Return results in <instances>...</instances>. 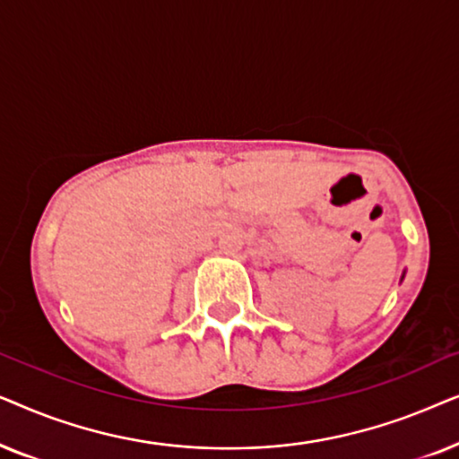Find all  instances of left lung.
<instances>
[{
	"label": "left lung",
	"instance_id": "left-lung-1",
	"mask_svg": "<svg viewBox=\"0 0 459 459\" xmlns=\"http://www.w3.org/2000/svg\"><path fill=\"white\" fill-rule=\"evenodd\" d=\"M403 278H405V273H403V275H401V280H403Z\"/></svg>",
	"mask_w": 459,
	"mask_h": 459
}]
</instances>
